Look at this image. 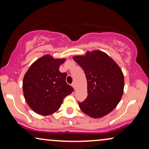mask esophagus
<instances>
[{"label":"esophagus","instance_id":"obj_1","mask_svg":"<svg viewBox=\"0 0 149 149\" xmlns=\"http://www.w3.org/2000/svg\"><path fill=\"white\" fill-rule=\"evenodd\" d=\"M71 85H72V87H73V89H76V83H75V82H73V83L71 84Z\"/></svg>","mask_w":149,"mask_h":149}]
</instances>
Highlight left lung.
Segmentation results:
<instances>
[{
  "label": "left lung",
  "instance_id": "1",
  "mask_svg": "<svg viewBox=\"0 0 149 149\" xmlns=\"http://www.w3.org/2000/svg\"><path fill=\"white\" fill-rule=\"evenodd\" d=\"M73 59L82 68L87 81V97L78 102L82 112L93 118H101L112 112L123 93L124 77L114 61L101 51H87Z\"/></svg>",
  "mask_w": 149,
  "mask_h": 149
}]
</instances>
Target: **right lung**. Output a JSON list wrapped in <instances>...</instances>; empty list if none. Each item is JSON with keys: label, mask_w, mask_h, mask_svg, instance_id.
<instances>
[{"label": "right lung", "mask_w": 149, "mask_h": 149, "mask_svg": "<svg viewBox=\"0 0 149 149\" xmlns=\"http://www.w3.org/2000/svg\"><path fill=\"white\" fill-rule=\"evenodd\" d=\"M65 59H54L46 55L36 60L25 74L23 91L30 108L41 115L54 113L64 98L73 92L66 82V73L59 68Z\"/></svg>", "instance_id": "add662e5"}]
</instances>
